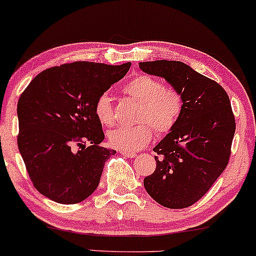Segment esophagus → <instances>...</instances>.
Wrapping results in <instances>:
<instances>
[{"mask_svg": "<svg viewBox=\"0 0 256 256\" xmlns=\"http://www.w3.org/2000/svg\"><path fill=\"white\" fill-rule=\"evenodd\" d=\"M121 154L126 157H128V158H134L136 156L135 152H124V150H121Z\"/></svg>", "mask_w": 256, "mask_h": 256, "instance_id": "34e87169", "label": "esophagus"}]
</instances>
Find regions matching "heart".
<instances>
[{"label":"heart","mask_w":256,"mask_h":256,"mask_svg":"<svg viewBox=\"0 0 256 256\" xmlns=\"http://www.w3.org/2000/svg\"><path fill=\"white\" fill-rule=\"evenodd\" d=\"M124 92L141 104L138 124L134 127H118L108 135L110 144L124 152H136L148 144L154 138V128L160 134L170 132L180 120L183 112V98L178 90L164 87L154 76L141 74L124 84ZM94 113L100 124H114L113 104L108 94H101L94 104Z\"/></svg>","instance_id":"1"}]
</instances>
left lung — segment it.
<instances>
[{
  "label": "left lung",
  "mask_w": 256,
  "mask_h": 256,
  "mask_svg": "<svg viewBox=\"0 0 256 256\" xmlns=\"http://www.w3.org/2000/svg\"><path fill=\"white\" fill-rule=\"evenodd\" d=\"M138 66L166 79L184 104L176 126L154 148L156 169L143 184L164 208H188L211 188L228 164L236 132L230 98L218 82L182 62H143Z\"/></svg>",
  "instance_id": "obj_1"
}]
</instances>
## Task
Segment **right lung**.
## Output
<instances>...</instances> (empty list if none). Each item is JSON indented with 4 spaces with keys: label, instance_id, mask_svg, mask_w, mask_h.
Here are the masks:
<instances>
[{
    "label": "right lung",
    "instance_id": "right-lung-1",
    "mask_svg": "<svg viewBox=\"0 0 256 256\" xmlns=\"http://www.w3.org/2000/svg\"><path fill=\"white\" fill-rule=\"evenodd\" d=\"M130 62H74L40 72L17 104V144L34 186L60 204H76L96 191L115 150L99 146L98 98L124 78Z\"/></svg>",
    "mask_w": 256,
    "mask_h": 256
}]
</instances>
